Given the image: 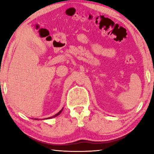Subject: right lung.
Returning <instances> with one entry per match:
<instances>
[{
	"instance_id": "1",
	"label": "right lung",
	"mask_w": 154,
	"mask_h": 154,
	"mask_svg": "<svg viewBox=\"0 0 154 154\" xmlns=\"http://www.w3.org/2000/svg\"><path fill=\"white\" fill-rule=\"evenodd\" d=\"M63 109H64V108H62V109H61V110H60V111H59V112L57 113V114H55V115H54V116H51V117H49V118H47V119H52V118H54V117H56V116H57L58 115H60V113H62V110H63ZM35 120H38V119H34Z\"/></svg>"
}]
</instances>
